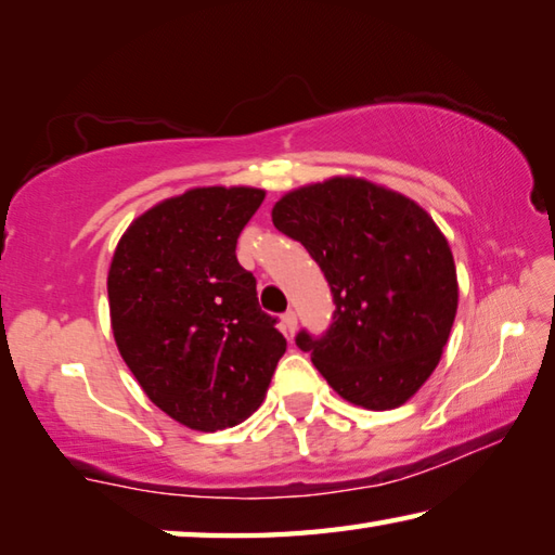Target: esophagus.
<instances>
[{
  "label": "esophagus",
  "mask_w": 555,
  "mask_h": 555,
  "mask_svg": "<svg viewBox=\"0 0 555 555\" xmlns=\"http://www.w3.org/2000/svg\"><path fill=\"white\" fill-rule=\"evenodd\" d=\"M281 323H284V333L286 337H294L296 335V327H298V318L294 311L284 313V318H281Z\"/></svg>",
  "instance_id": "1"
}]
</instances>
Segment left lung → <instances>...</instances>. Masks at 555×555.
Returning a JSON list of instances; mask_svg holds the SVG:
<instances>
[{
    "label": "left lung",
    "instance_id": "1",
    "mask_svg": "<svg viewBox=\"0 0 555 555\" xmlns=\"http://www.w3.org/2000/svg\"><path fill=\"white\" fill-rule=\"evenodd\" d=\"M271 220L318 261L335 300L331 331L298 333L296 345L354 406L406 403L438 367L457 313L453 251L434 218L387 185L333 176L281 195Z\"/></svg>",
    "mask_w": 555,
    "mask_h": 555
}]
</instances>
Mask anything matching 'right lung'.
Segmentation results:
<instances>
[{
    "label": "right lung",
    "instance_id": "right-lung-1",
    "mask_svg": "<svg viewBox=\"0 0 555 555\" xmlns=\"http://www.w3.org/2000/svg\"><path fill=\"white\" fill-rule=\"evenodd\" d=\"M264 195L191 188L131 220L112 255L109 323L121 360L158 409L203 434L251 416L286 352L234 255Z\"/></svg>",
    "mask_w": 555,
    "mask_h": 555
}]
</instances>
